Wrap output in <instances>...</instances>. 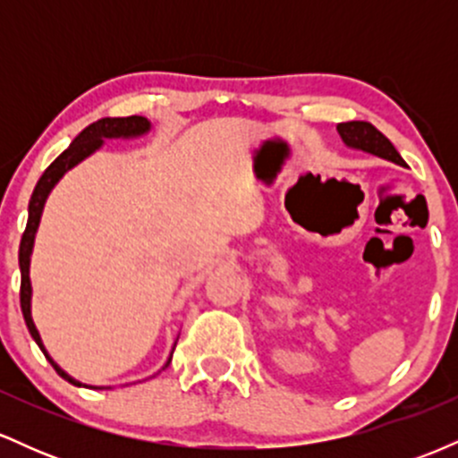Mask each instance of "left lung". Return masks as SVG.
Listing matches in <instances>:
<instances>
[{
    "instance_id": "obj_1",
    "label": "left lung",
    "mask_w": 458,
    "mask_h": 458,
    "mask_svg": "<svg viewBox=\"0 0 458 458\" xmlns=\"http://www.w3.org/2000/svg\"><path fill=\"white\" fill-rule=\"evenodd\" d=\"M340 138L349 148L370 152V155L381 157V159H387L392 163H398V165H404L403 157L398 155V150L394 148L392 141L381 133L379 129L372 127L370 123H364V120H353V123H340L338 127Z\"/></svg>"
}]
</instances>
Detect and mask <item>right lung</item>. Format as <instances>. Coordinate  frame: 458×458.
<instances>
[{
    "mask_svg": "<svg viewBox=\"0 0 458 458\" xmlns=\"http://www.w3.org/2000/svg\"><path fill=\"white\" fill-rule=\"evenodd\" d=\"M150 129H152L150 120L144 118V115H129V118H101V120H97V123H92L90 127L83 129L81 133H79L77 138L72 140V144L68 146V148L62 152V155L57 157V159L51 163L49 167H47V170L43 172V176H40V181L36 182L34 193H31V198H30L28 225H25V233H23V236H21V245H19L21 312H23L25 325H28L31 338H34L36 344L40 346V351H43L47 360H49V364L55 368V372L62 377V379H66L68 383H72V386H86V383L72 379V377L68 375L66 370H62V368L57 366L54 360H51V355L47 353V349H45V344H43V338H40L38 329H36L34 318H31L30 262H31V251H34V239H36V233H38L40 217H43L45 202H47V198H49L51 189H54L57 182H60V178L64 176L68 170H72V167H75L77 163H81L83 159H88V157H90L92 152H97L98 148H101V146L105 144V140L140 138V135L148 133ZM172 353H174V349H172ZM172 353H170V357H167L165 366H163V368L170 366ZM86 387H94V390H107V387H103V386L101 387H98V386H86Z\"/></svg>",
    "mask_w": 458,
    "mask_h": 458,
    "instance_id": "1",
    "label": "right lung"
}]
</instances>
